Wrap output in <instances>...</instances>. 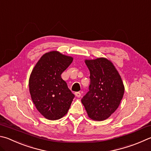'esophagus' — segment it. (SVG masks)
<instances>
[{"label": "esophagus", "mask_w": 151, "mask_h": 151, "mask_svg": "<svg viewBox=\"0 0 151 151\" xmlns=\"http://www.w3.org/2000/svg\"><path fill=\"white\" fill-rule=\"evenodd\" d=\"M75 94L77 98H80L81 96V93L79 92H76L75 93Z\"/></svg>", "instance_id": "1"}]
</instances>
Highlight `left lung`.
<instances>
[{
    "label": "left lung",
    "instance_id": "left-lung-1",
    "mask_svg": "<svg viewBox=\"0 0 151 151\" xmlns=\"http://www.w3.org/2000/svg\"><path fill=\"white\" fill-rule=\"evenodd\" d=\"M90 70L89 92L81 102L90 119L104 121L118 108L124 94L121 76L109 59H85Z\"/></svg>",
    "mask_w": 151,
    "mask_h": 151
}]
</instances>
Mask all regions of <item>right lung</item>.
Here are the masks:
<instances>
[{
    "label": "right lung",
    "mask_w": 151,
    "mask_h": 151,
    "mask_svg": "<svg viewBox=\"0 0 151 151\" xmlns=\"http://www.w3.org/2000/svg\"><path fill=\"white\" fill-rule=\"evenodd\" d=\"M73 61L72 57L57 51H49L43 55L30 74L29 90L32 102L49 120L65 116L75 97L61 76Z\"/></svg>",
    "instance_id": "right-lung-1"
}]
</instances>
